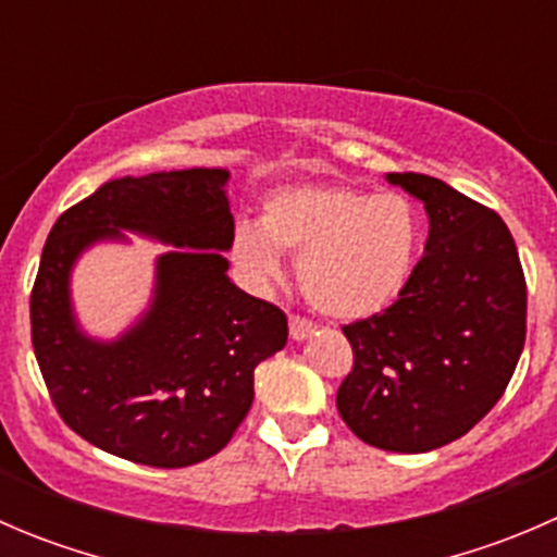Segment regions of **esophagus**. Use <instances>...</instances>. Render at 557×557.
<instances>
[{"label": "esophagus", "instance_id": "1", "mask_svg": "<svg viewBox=\"0 0 557 557\" xmlns=\"http://www.w3.org/2000/svg\"><path fill=\"white\" fill-rule=\"evenodd\" d=\"M288 325H290V336H294L296 342L307 339V336H310L314 331V325L307 318H301V314H290Z\"/></svg>", "mask_w": 557, "mask_h": 557}]
</instances>
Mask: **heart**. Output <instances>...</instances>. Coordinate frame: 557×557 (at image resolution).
Wrapping results in <instances>:
<instances>
[{"mask_svg": "<svg viewBox=\"0 0 557 557\" xmlns=\"http://www.w3.org/2000/svg\"><path fill=\"white\" fill-rule=\"evenodd\" d=\"M420 247V221L401 194L350 185H288L267 196L256 223H239L232 258L256 283L280 274V250L296 256V280L318 312L358 320L401 296Z\"/></svg>", "mask_w": 557, "mask_h": 557, "instance_id": "b5f03b06", "label": "heart"}]
</instances>
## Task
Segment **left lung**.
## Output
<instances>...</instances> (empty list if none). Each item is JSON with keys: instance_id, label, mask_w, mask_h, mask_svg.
I'll use <instances>...</instances> for the list:
<instances>
[{"instance_id": "8db88e82", "label": "left lung", "mask_w": 557, "mask_h": 557, "mask_svg": "<svg viewBox=\"0 0 557 557\" xmlns=\"http://www.w3.org/2000/svg\"><path fill=\"white\" fill-rule=\"evenodd\" d=\"M429 212L425 256L401 296L342 325L352 369L336 391L347 429L391 453H429L474 429L525 345L528 290L507 223L429 174H387Z\"/></svg>"}]
</instances>
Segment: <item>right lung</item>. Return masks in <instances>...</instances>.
Masks as SVG:
<instances>
[{
    "instance_id": "obj_1",
    "label": "right lung",
    "mask_w": 557,
    "mask_h": 557,
    "mask_svg": "<svg viewBox=\"0 0 557 557\" xmlns=\"http://www.w3.org/2000/svg\"><path fill=\"white\" fill-rule=\"evenodd\" d=\"M226 170L110 180L61 212L32 288V345L59 418L99 450L180 469L232 442L250 412L252 372L288 342V318L226 277L234 218ZM121 227L172 242L151 312L104 346L76 331L69 269Z\"/></svg>"
}]
</instances>
